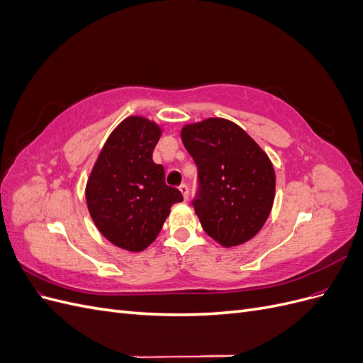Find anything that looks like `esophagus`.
I'll return each instance as SVG.
<instances>
[{"mask_svg": "<svg viewBox=\"0 0 363 363\" xmlns=\"http://www.w3.org/2000/svg\"><path fill=\"white\" fill-rule=\"evenodd\" d=\"M179 189H180V192L183 194V199H184V201L188 200V199H189V188H188V184H184V183H183V184H180V186H179Z\"/></svg>", "mask_w": 363, "mask_h": 363, "instance_id": "esophagus-1", "label": "esophagus"}]
</instances>
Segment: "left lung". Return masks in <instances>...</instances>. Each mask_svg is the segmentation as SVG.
<instances>
[{"label": "left lung", "mask_w": 363, "mask_h": 363, "mask_svg": "<svg viewBox=\"0 0 363 363\" xmlns=\"http://www.w3.org/2000/svg\"><path fill=\"white\" fill-rule=\"evenodd\" d=\"M182 140L199 168L192 206L203 230L223 247L245 244L267 223L276 195L267 152L224 118L184 125Z\"/></svg>", "instance_id": "8db88e82"}]
</instances>
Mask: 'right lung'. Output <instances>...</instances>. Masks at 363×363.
I'll list each match as a JSON object with an SVG mask.
<instances>
[{
    "label": "right lung",
    "instance_id": "right-lung-1",
    "mask_svg": "<svg viewBox=\"0 0 363 363\" xmlns=\"http://www.w3.org/2000/svg\"><path fill=\"white\" fill-rule=\"evenodd\" d=\"M162 128L128 116L108 136L86 184V203L100 233L127 251L145 250L160 233L171 206L183 201L152 162Z\"/></svg>",
    "mask_w": 363,
    "mask_h": 363
}]
</instances>
